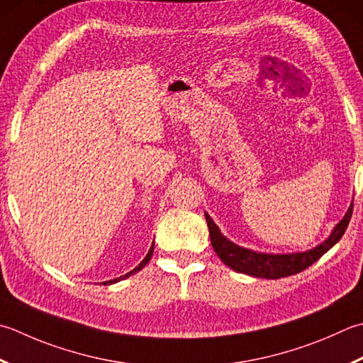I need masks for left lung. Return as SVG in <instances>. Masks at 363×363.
<instances>
[{"label": "left lung", "mask_w": 363, "mask_h": 363, "mask_svg": "<svg viewBox=\"0 0 363 363\" xmlns=\"http://www.w3.org/2000/svg\"><path fill=\"white\" fill-rule=\"evenodd\" d=\"M204 216L209 226L211 244L214 247L217 257L222 259L226 266L236 272L259 277V279H281V277L294 275L305 271V269L313 264L315 261L321 258L325 252H329L330 248L342 239L352 216V204L351 208L347 209L346 216L342 218V222L333 228L329 239H325L323 244L311 248V250L288 255L259 253L250 250V248L239 247L220 233L218 226L214 223V220L209 217V214Z\"/></svg>", "instance_id": "1"}]
</instances>
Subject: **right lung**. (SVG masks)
Returning <instances> with one entry per match:
<instances>
[{
    "mask_svg": "<svg viewBox=\"0 0 363 363\" xmlns=\"http://www.w3.org/2000/svg\"><path fill=\"white\" fill-rule=\"evenodd\" d=\"M152 252H154V242H152V245H151V248H149V252H147V255L145 257V259L140 262V264L135 267V269H132L130 272H127L125 275H121V277H118V279H115V280H108V281H104V285H113V283H116V281H121V280H124V279H127V277H130V275H133V274H137L138 271H141V269H143L147 262H149V259H151V257H152Z\"/></svg>",
    "mask_w": 363,
    "mask_h": 363,
    "instance_id": "add662e5",
    "label": "right lung"
}]
</instances>
